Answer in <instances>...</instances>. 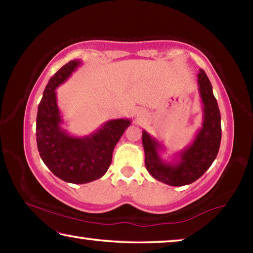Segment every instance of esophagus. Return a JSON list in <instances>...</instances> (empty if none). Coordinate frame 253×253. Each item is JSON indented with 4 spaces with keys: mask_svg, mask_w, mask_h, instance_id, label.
<instances>
[{
    "mask_svg": "<svg viewBox=\"0 0 253 253\" xmlns=\"http://www.w3.org/2000/svg\"><path fill=\"white\" fill-rule=\"evenodd\" d=\"M137 117H138V118H144L145 117L144 111H142V110L138 111V113H137Z\"/></svg>",
    "mask_w": 253,
    "mask_h": 253,
    "instance_id": "1",
    "label": "esophagus"
}]
</instances>
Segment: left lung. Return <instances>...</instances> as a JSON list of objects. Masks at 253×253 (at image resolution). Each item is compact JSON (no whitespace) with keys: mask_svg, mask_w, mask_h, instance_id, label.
<instances>
[{"mask_svg":"<svg viewBox=\"0 0 253 253\" xmlns=\"http://www.w3.org/2000/svg\"><path fill=\"white\" fill-rule=\"evenodd\" d=\"M199 92L203 104V122L190 146L175 154L179 160L165 162L161 156L162 144L146 130L142 142L145 165L157 181L172 186H183L195 182L207 172L215 160L221 143V115L213 95L212 84L204 70L198 74Z\"/></svg>","mask_w":253,"mask_h":253,"instance_id":"1","label":"left lung"}]
</instances>
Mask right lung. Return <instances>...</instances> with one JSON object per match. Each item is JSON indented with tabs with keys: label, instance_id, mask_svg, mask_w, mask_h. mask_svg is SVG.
I'll return each instance as SVG.
<instances>
[{
	"label": "right lung",
	"instance_id": "obj_1",
	"mask_svg": "<svg viewBox=\"0 0 253 253\" xmlns=\"http://www.w3.org/2000/svg\"><path fill=\"white\" fill-rule=\"evenodd\" d=\"M81 65L71 60L51 77L45 85L37 115V145L44 164L55 176L74 184L100 178L109 169L114 148L130 119H111L99 129L83 137L71 136L63 123L57 104V89Z\"/></svg>",
	"mask_w": 253,
	"mask_h": 253
}]
</instances>
